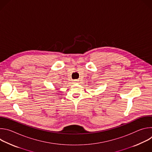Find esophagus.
I'll return each mask as SVG.
<instances>
[{
    "mask_svg": "<svg viewBox=\"0 0 152 152\" xmlns=\"http://www.w3.org/2000/svg\"><path fill=\"white\" fill-rule=\"evenodd\" d=\"M73 81L74 82H77V81H79V80L78 79H76V80H73Z\"/></svg>",
    "mask_w": 152,
    "mask_h": 152,
    "instance_id": "1",
    "label": "esophagus"
}]
</instances>
